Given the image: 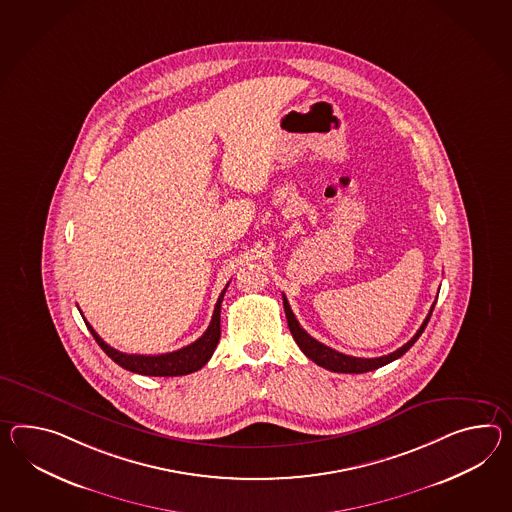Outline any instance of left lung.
Listing matches in <instances>:
<instances>
[{
  "mask_svg": "<svg viewBox=\"0 0 512 512\" xmlns=\"http://www.w3.org/2000/svg\"><path fill=\"white\" fill-rule=\"evenodd\" d=\"M435 303H437V300H435ZM435 303L431 305V311L425 316L424 324L420 325V329L416 331V335H414L407 344H403L401 348L392 351V353H388V355H383V357L362 359V357L344 355V353H340L337 349L329 348V346H325L322 342H318L316 338H312L311 335L301 327L300 322L296 320L294 312H292L290 305H288L287 296L283 294V307H285V314H287L288 329H290L292 337L296 340V344L300 346L301 351H303L311 361L316 362L318 366H322L325 370L338 372V374H364V372H372V370H377V368L385 366L388 362L399 359L403 353H407V351L412 348V344L424 333L425 325L429 322V318H431V314H433V309H435Z\"/></svg>",
  "mask_w": 512,
  "mask_h": 512,
  "instance_id": "left-lung-1",
  "label": "left lung"
}]
</instances>
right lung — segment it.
I'll return each mask as SVG.
<instances>
[{
  "instance_id": "add662e5",
  "label": "right lung",
  "mask_w": 512,
  "mask_h": 512,
  "mask_svg": "<svg viewBox=\"0 0 512 512\" xmlns=\"http://www.w3.org/2000/svg\"><path fill=\"white\" fill-rule=\"evenodd\" d=\"M227 285H225L220 298L214 305L211 324L207 327V331L196 342L188 344L185 348L172 351V353H163V355H129V353H122L118 349L111 348L109 344H105L87 320H85V324H87L88 331L92 333V337L96 338V342L100 344V348L116 364H120L122 368L129 370V372L151 375V377H175V375L192 374V372H198L209 362L214 349L218 346V340H220V311H222V300H224Z\"/></svg>"
}]
</instances>
